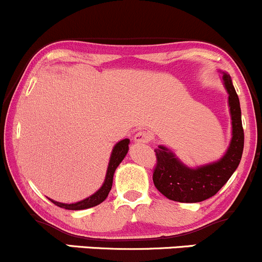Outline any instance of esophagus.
Masks as SVG:
<instances>
[{
  "instance_id": "1",
  "label": "esophagus",
  "mask_w": 262,
  "mask_h": 262,
  "mask_svg": "<svg viewBox=\"0 0 262 262\" xmlns=\"http://www.w3.org/2000/svg\"><path fill=\"white\" fill-rule=\"evenodd\" d=\"M151 140V135L147 131H137L134 136V141L137 143H148Z\"/></svg>"
}]
</instances>
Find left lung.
Segmentation results:
<instances>
[{"label": "left lung", "mask_w": 262, "mask_h": 262, "mask_svg": "<svg viewBox=\"0 0 262 262\" xmlns=\"http://www.w3.org/2000/svg\"><path fill=\"white\" fill-rule=\"evenodd\" d=\"M225 89L229 94V107L231 115L232 137L226 154L219 161L187 167L176 155L160 145L156 152V167L154 170V184L167 199L177 202H201L212 198L229 181L241 161L244 151V128L241 122V108L238 96L230 75L222 72Z\"/></svg>", "instance_id": "1"}]
</instances>
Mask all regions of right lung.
Wrapping results in <instances>:
<instances>
[{
	"instance_id": "add662e5",
	"label": "right lung",
	"mask_w": 262,
	"mask_h": 262,
	"mask_svg": "<svg viewBox=\"0 0 262 262\" xmlns=\"http://www.w3.org/2000/svg\"><path fill=\"white\" fill-rule=\"evenodd\" d=\"M128 143H130V140L123 139L121 140L115 145V147L112 148L111 156H110V161L107 166V172H106L105 181H103L102 186H101L94 195H91L90 198H87L82 201L75 202V204H62V202H57L51 200L55 205H57L58 207H62V209L66 210H85L90 209V207H94L100 205L101 202L105 201L106 198L108 196L110 190L112 187V181H114V173L116 171L117 166L121 164L123 159H125L126 154L128 151Z\"/></svg>"
}]
</instances>
